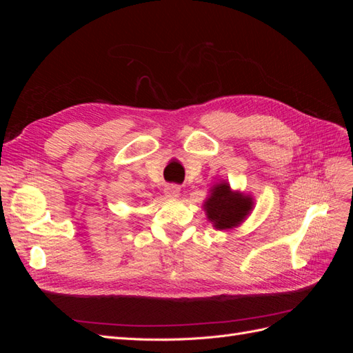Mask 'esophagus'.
Wrapping results in <instances>:
<instances>
[{
  "label": "esophagus",
  "mask_w": 353,
  "mask_h": 353,
  "mask_svg": "<svg viewBox=\"0 0 353 353\" xmlns=\"http://www.w3.org/2000/svg\"><path fill=\"white\" fill-rule=\"evenodd\" d=\"M179 191H181V187L178 184H169L165 187V196L175 199L179 196Z\"/></svg>",
  "instance_id": "34e87169"
}]
</instances>
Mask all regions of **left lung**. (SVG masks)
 Masks as SVG:
<instances>
[{
  "instance_id": "1",
  "label": "left lung",
  "mask_w": 353,
  "mask_h": 353,
  "mask_svg": "<svg viewBox=\"0 0 353 353\" xmlns=\"http://www.w3.org/2000/svg\"><path fill=\"white\" fill-rule=\"evenodd\" d=\"M205 209L209 221L216 230H230L237 227L252 209V199L232 193L227 183H222L212 190Z\"/></svg>"
}]
</instances>
